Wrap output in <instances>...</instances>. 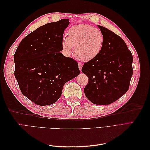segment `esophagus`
Returning <instances> with one entry per match:
<instances>
[{
    "instance_id": "34e87169",
    "label": "esophagus",
    "mask_w": 150,
    "mask_h": 150,
    "mask_svg": "<svg viewBox=\"0 0 150 150\" xmlns=\"http://www.w3.org/2000/svg\"><path fill=\"white\" fill-rule=\"evenodd\" d=\"M78 66H79V69L81 71V69H82V67H83V64L81 62H79L78 63Z\"/></svg>"
}]
</instances>
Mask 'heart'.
Wrapping results in <instances>:
<instances>
[{"instance_id": "b5f03b06", "label": "heart", "mask_w": 150, "mask_h": 150, "mask_svg": "<svg viewBox=\"0 0 150 150\" xmlns=\"http://www.w3.org/2000/svg\"><path fill=\"white\" fill-rule=\"evenodd\" d=\"M66 35L67 38L62 41L63 50L66 54H69L75 47L74 55L81 61L94 59L103 49V33L92 25L86 24L73 25L67 30Z\"/></svg>"}]
</instances>
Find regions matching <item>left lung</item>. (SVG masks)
I'll return each instance as SVG.
<instances>
[{"instance_id":"obj_1","label":"left lung","mask_w":150,"mask_h":150,"mask_svg":"<svg viewBox=\"0 0 150 150\" xmlns=\"http://www.w3.org/2000/svg\"><path fill=\"white\" fill-rule=\"evenodd\" d=\"M104 36L103 49L98 56L85 62L82 72L88 78L84 94L98 105H108L124 95L133 75V56L118 35L98 25Z\"/></svg>"}]
</instances>
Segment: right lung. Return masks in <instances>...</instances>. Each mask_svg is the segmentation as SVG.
Returning a JSON list of instances; mask_svg holds the SVG:
<instances>
[{
	"mask_svg": "<svg viewBox=\"0 0 150 150\" xmlns=\"http://www.w3.org/2000/svg\"><path fill=\"white\" fill-rule=\"evenodd\" d=\"M69 24V19H63L39 27L22 40L14 54L21 91L37 105L56 103L65 83L79 74L78 62L61 52Z\"/></svg>",
	"mask_w": 150,
	"mask_h": 150,
	"instance_id": "obj_1",
	"label": "right lung"
}]
</instances>
